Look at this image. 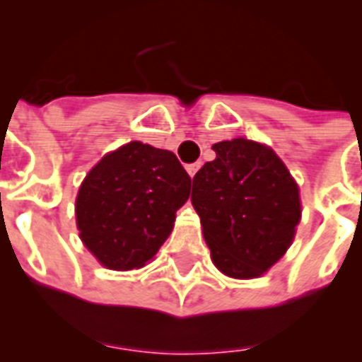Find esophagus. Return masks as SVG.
I'll return each mask as SVG.
<instances>
[{"mask_svg": "<svg viewBox=\"0 0 362 362\" xmlns=\"http://www.w3.org/2000/svg\"><path fill=\"white\" fill-rule=\"evenodd\" d=\"M202 168V163H199V160H197V163H192V165H187V172H188V175H190V177H194V175L197 174V170Z\"/></svg>", "mask_w": 362, "mask_h": 362, "instance_id": "obj_1", "label": "esophagus"}]
</instances>
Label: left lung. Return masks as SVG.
Wrapping results in <instances>:
<instances>
[{
    "label": "left lung",
    "instance_id": "8db88e82",
    "mask_svg": "<svg viewBox=\"0 0 362 362\" xmlns=\"http://www.w3.org/2000/svg\"><path fill=\"white\" fill-rule=\"evenodd\" d=\"M194 175L192 205L214 265L230 278H258L289 249L300 221L298 185L282 159L249 139L212 146Z\"/></svg>",
    "mask_w": 362,
    "mask_h": 362
}]
</instances>
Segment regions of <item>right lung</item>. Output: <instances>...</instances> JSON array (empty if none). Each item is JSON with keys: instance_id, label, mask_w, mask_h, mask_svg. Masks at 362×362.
Wrapping results in <instances>:
<instances>
[{"instance_id": "add662e5", "label": "right lung", "mask_w": 362, "mask_h": 362, "mask_svg": "<svg viewBox=\"0 0 362 362\" xmlns=\"http://www.w3.org/2000/svg\"><path fill=\"white\" fill-rule=\"evenodd\" d=\"M190 183L168 150L132 141L110 151L80 185L75 205L80 240L107 269L143 267L172 233Z\"/></svg>"}]
</instances>
